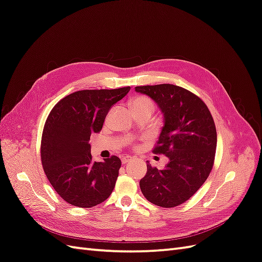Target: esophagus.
<instances>
[{
    "instance_id": "1",
    "label": "esophagus",
    "mask_w": 262,
    "mask_h": 262,
    "mask_svg": "<svg viewBox=\"0 0 262 262\" xmlns=\"http://www.w3.org/2000/svg\"><path fill=\"white\" fill-rule=\"evenodd\" d=\"M121 160H122V163H123V164H126L128 162H131V161L133 160V157H131V156H129V155H126V156H123V157L121 158Z\"/></svg>"
}]
</instances>
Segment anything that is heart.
Instances as JSON below:
<instances>
[{
	"label": "heart",
	"mask_w": 262,
	"mask_h": 262,
	"mask_svg": "<svg viewBox=\"0 0 262 262\" xmlns=\"http://www.w3.org/2000/svg\"><path fill=\"white\" fill-rule=\"evenodd\" d=\"M140 106H150L154 107V104L149 98L147 97H138L132 101V108L134 107H140Z\"/></svg>",
	"instance_id": "1"
}]
</instances>
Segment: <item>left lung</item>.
<instances>
[{
    "label": "left lung",
    "mask_w": 262,
    "mask_h": 262,
    "mask_svg": "<svg viewBox=\"0 0 262 262\" xmlns=\"http://www.w3.org/2000/svg\"><path fill=\"white\" fill-rule=\"evenodd\" d=\"M152 98L164 115V126L154 147L168 157L164 169L147 162L140 180L146 199L162 208H173L191 198L209 177L216 149V129L209 108L193 93L172 84L137 86Z\"/></svg>",
    "instance_id": "1"
}]
</instances>
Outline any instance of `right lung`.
I'll return each instance as SVG.
<instances>
[{"label": "right lung", "mask_w": 262, "mask_h": 262, "mask_svg": "<svg viewBox=\"0 0 262 262\" xmlns=\"http://www.w3.org/2000/svg\"><path fill=\"white\" fill-rule=\"evenodd\" d=\"M129 91L130 86L78 91L62 98L47 118L40 149L43 170L58 194L74 207H95L113 192L120 158L94 162L89 141Z\"/></svg>", "instance_id": "add662e5"}]
</instances>
